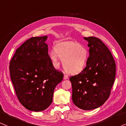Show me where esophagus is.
Masks as SVG:
<instances>
[{"mask_svg": "<svg viewBox=\"0 0 126 126\" xmlns=\"http://www.w3.org/2000/svg\"><path fill=\"white\" fill-rule=\"evenodd\" d=\"M68 78V77L66 75H63V79H67Z\"/></svg>", "mask_w": 126, "mask_h": 126, "instance_id": "1", "label": "esophagus"}]
</instances>
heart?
Returning a JSON list of instances; mask_svg holds the SVG:
<instances>
[{"instance_id": "obj_1", "label": "heart", "mask_w": 126, "mask_h": 126, "mask_svg": "<svg viewBox=\"0 0 126 126\" xmlns=\"http://www.w3.org/2000/svg\"><path fill=\"white\" fill-rule=\"evenodd\" d=\"M49 55L55 67H58L60 60H63L64 69L71 74H78L83 71L89 59L88 49L74 41L57 43Z\"/></svg>"}]
</instances>
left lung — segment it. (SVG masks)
<instances>
[{
	"label": "left lung",
	"instance_id": "left-lung-1",
	"mask_svg": "<svg viewBox=\"0 0 126 126\" xmlns=\"http://www.w3.org/2000/svg\"><path fill=\"white\" fill-rule=\"evenodd\" d=\"M88 42L89 57L86 66L69 78L72 99L78 108L90 110L104 104L110 94L116 76V63L110 51L100 39L84 37Z\"/></svg>",
	"mask_w": 126,
	"mask_h": 126
}]
</instances>
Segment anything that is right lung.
<instances>
[{
  "label": "right lung",
  "instance_id": "1",
  "mask_svg": "<svg viewBox=\"0 0 126 126\" xmlns=\"http://www.w3.org/2000/svg\"><path fill=\"white\" fill-rule=\"evenodd\" d=\"M47 39L46 35L27 40L10 62V78L17 98L31 111L48 108L56 86L63 79V72L54 68L49 57Z\"/></svg>",
  "mask_w": 126,
  "mask_h": 126
}]
</instances>
